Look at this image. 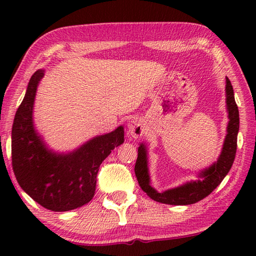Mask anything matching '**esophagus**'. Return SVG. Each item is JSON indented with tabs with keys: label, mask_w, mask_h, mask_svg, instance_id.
Returning a JSON list of instances; mask_svg holds the SVG:
<instances>
[{
	"label": "esophagus",
	"mask_w": 256,
	"mask_h": 256,
	"mask_svg": "<svg viewBox=\"0 0 256 256\" xmlns=\"http://www.w3.org/2000/svg\"><path fill=\"white\" fill-rule=\"evenodd\" d=\"M128 133L136 138H141L146 132L144 124L140 118H133L130 120L128 124Z\"/></svg>",
	"instance_id": "34e87169"
}]
</instances>
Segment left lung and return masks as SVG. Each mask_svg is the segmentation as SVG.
<instances>
[{"mask_svg": "<svg viewBox=\"0 0 256 256\" xmlns=\"http://www.w3.org/2000/svg\"><path fill=\"white\" fill-rule=\"evenodd\" d=\"M226 102L229 122L222 154H220L218 162L201 172V180L190 182V183L180 185L178 188L158 193L150 186L146 150L144 144H140L138 149V159L134 172H136L138 185H140L142 190L146 193V196L152 200L164 203V204L188 206L203 200L222 183L228 172L230 170L234 160H235L237 134L238 130H240V112H238L237 104L235 102V97H234L232 86L228 78L226 79Z\"/></svg>", "mask_w": 256, "mask_h": 256, "instance_id": "obj_1", "label": "left lung"}]
</instances>
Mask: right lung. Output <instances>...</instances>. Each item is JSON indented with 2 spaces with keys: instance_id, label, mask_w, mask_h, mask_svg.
<instances>
[{
  "instance_id": "right-lung-1",
  "label": "right lung",
  "mask_w": 256,
  "mask_h": 256,
  "mask_svg": "<svg viewBox=\"0 0 256 256\" xmlns=\"http://www.w3.org/2000/svg\"><path fill=\"white\" fill-rule=\"evenodd\" d=\"M44 71L30 78L24 98L16 112L12 126V168L26 193L52 211H68L88 203L94 196L97 174L112 150L124 142V128L89 140L66 154L47 149L32 124L37 86Z\"/></svg>"
}]
</instances>
